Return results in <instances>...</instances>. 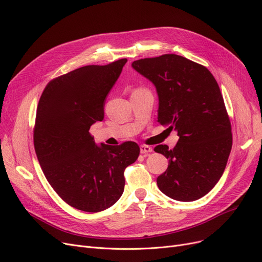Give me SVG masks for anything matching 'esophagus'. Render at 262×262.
<instances>
[{"mask_svg":"<svg viewBox=\"0 0 262 262\" xmlns=\"http://www.w3.org/2000/svg\"><path fill=\"white\" fill-rule=\"evenodd\" d=\"M150 152H153V148L148 146V145H144V144H141L140 145V153L141 154H148Z\"/></svg>","mask_w":262,"mask_h":262,"instance_id":"1","label":"esophagus"}]
</instances>
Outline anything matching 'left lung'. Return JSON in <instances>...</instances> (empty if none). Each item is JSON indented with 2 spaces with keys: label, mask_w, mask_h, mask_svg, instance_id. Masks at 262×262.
Here are the masks:
<instances>
[{
  "label": "left lung",
  "mask_w": 262,
  "mask_h": 262,
  "mask_svg": "<svg viewBox=\"0 0 262 262\" xmlns=\"http://www.w3.org/2000/svg\"><path fill=\"white\" fill-rule=\"evenodd\" d=\"M132 67L156 88L158 122L180 137L173 149L166 144L154 148L169 159L158 188L175 201L203 198L223 175L232 144L215 78L207 68L175 54L136 60Z\"/></svg>",
  "instance_id": "obj_1"
}]
</instances>
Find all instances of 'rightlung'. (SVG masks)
I'll list each match as a JSON object with an SVG mask.
<instances>
[{
  "instance_id": "right-lung-1",
  "label": "right lung",
  "mask_w": 262,
  "mask_h": 262,
  "mask_svg": "<svg viewBox=\"0 0 262 262\" xmlns=\"http://www.w3.org/2000/svg\"><path fill=\"white\" fill-rule=\"evenodd\" d=\"M126 61L81 67L55 78L38 103L34 145L41 169L56 193L81 211L113 206L124 191V170L140 153L132 141L96 145L89 133L103 121L106 98Z\"/></svg>"
}]
</instances>
